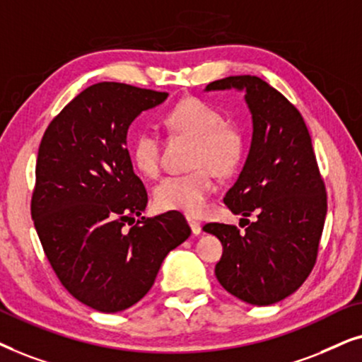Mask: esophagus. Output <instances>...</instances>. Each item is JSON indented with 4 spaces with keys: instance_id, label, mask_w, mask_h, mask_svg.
<instances>
[{
    "instance_id": "esophagus-1",
    "label": "esophagus",
    "mask_w": 362,
    "mask_h": 362,
    "mask_svg": "<svg viewBox=\"0 0 362 362\" xmlns=\"http://www.w3.org/2000/svg\"><path fill=\"white\" fill-rule=\"evenodd\" d=\"M187 221H189L190 228H192V233L194 235H200L202 233V225L199 223V221L194 220V218H187Z\"/></svg>"
}]
</instances>
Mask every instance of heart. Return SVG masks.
Listing matches in <instances>:
<instances>
[{
  "label": "heart",
  "instance_id": "b5f03b06",
  "mask_svg": "<svg viewBox=\"0 0 362 362\" xmlns=\"http://www.w3.org/2000/svg\"><path fill=\"white\" fill-rule=\"evenodd\" d=\"M163 124L173 132L194 139L189 173L162 178L153 189L157 209L200 215L214 192V177L228 175L242 160L243 137L235 125L223 122V115L214 105L200 99H185L172 107L163 117ZM160 142L156 132L141 131L132 142V162L146 177L158 172Z\"/></svg>",
  "mask_w": 362,
  "mask_h": 362
}]
</instances>
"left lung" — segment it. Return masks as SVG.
I'll use <instances>...</instances> for the list:
<instances>
[{
	"label": "left lung",
	"mask_w": 362,
	"mask_h": 362,
	"mask_svg": "<svg viewBox=\"0 0 362 362\" xmlns=\"http://www.w3.org/2000/svg\"><path fill=\"white\" fill-rule=\"evenodd\" d=\"M230 89L245 93L253 132L223 202L231 214L257 220L243 233L225 223H209L204 231L223 245L215 267L220 285L248 305L269 306L293 295L315 267L327 209L325 184L295 105L257 76L214 81L205 93Z\"/></svg>",
	"instance_id": "1"
}]
</instances>
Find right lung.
I'll list each match as a JSON object with an SVG mask.
<instances>
[{"label": "right lung", "mask_w": 362, "mask_h": 362, "mask_svg": "<svg viewBox=\"0 0 362 362\" xmlns=\"http://www.w3.org/2000/svg\"><path fill=\"white\" fill-rule=\"evenodd\" d=\"M167 98L120 83L89 86L42 136L35 228L62 286L95 311L119 313L141 301L163 258L192 233L180 211L142 216L147 192L127 151L129 125ZM136 216L138 225L125 229Z\"/></svg>", "instance_id": "add662e5"}]
</instances>
